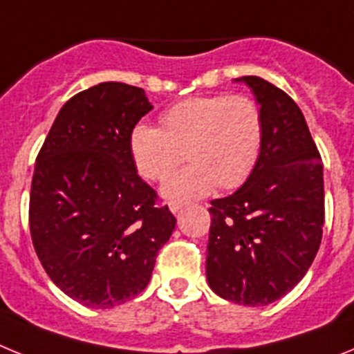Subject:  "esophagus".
Returning a JSON list of instances; mask_svg holds the SVG:
<instances>
[{
  "label": "esophagus",
  "instance_id": "34e87169",
  "mask_svg": "<svg viewBox=\"0 0 354 354\" xmlns=\"http://www.w3.org/2000/svg\"><path fill=\"white\" fill-rule=\"evenodd\" d=\"M184 204H179V202H171L170 204V211L174 212V214H179L180 211H183Z\"/></svg>",
  "mask_w": 354,
  "mask_h": 354
}]
</instances>
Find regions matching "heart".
Segmentation results:
<instances>
[{
	"instance_id": "heart-1",
	"label": "heart",
	"mask_w": 354,
	"mask_h": 354,
	"mask_svg": "<svg viewBox=\"0 0 354 354\" xmlns=\"http://www.w3.org/2000/svg\"><path fill=\"white\" fill-rule=\"evenodd\" d=\"M162 127L140 122L129 133V152L143 179H167L187 154L192 165L162 184L170 202L202 198L221 186L239 187L261 158L264 122L246 95L186 99L161 115Z\"/></svg>"
}]
</instances>
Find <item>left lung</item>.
Returning <instances> with one entry per match:
<instances>
[{"label": "left lung", "instance_id": "1", "mask_svg": "<svg viewBox=\"0 0 354 354\" xmlns=\"http://www.w3.org/2000/svg\"><path fill=\"white\" fill-rule=\"evenodd\" d=\"M261 106V158L232 195L212 200L205 274L218 296L264 306L298 286L324 223L323 162L301 109L259 76L237 77Z\"/></svg>", "mask_w": 354, "mask_h": 354}]
</instances>
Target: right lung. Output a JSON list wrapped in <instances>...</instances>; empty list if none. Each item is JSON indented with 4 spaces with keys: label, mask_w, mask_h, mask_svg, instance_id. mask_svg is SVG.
<instances>
[{
    "label": "right lung",
    "mask_w": 354,
    "mask_h": 354,
    "mask_svg": "<svg viewBox=\"0 0 354 354\" xmlns=\"http://www.w3.org/2000/svg\"><path fill=\"white\" fill-rule=\"evenodd\" d=\"M150 109L143 88L95 84L65 102L37 156L31 241L55 286L90 308L138 296L175 228L129 152L131 129Z\"/></svg>",
    "instance_id": "obj_1"
}]
</instances>
